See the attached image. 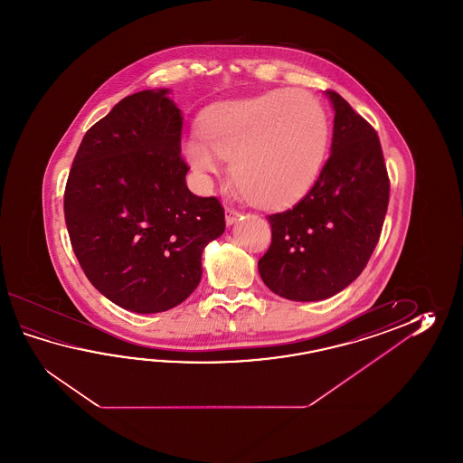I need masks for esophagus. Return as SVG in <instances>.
<instances>
[{
  "mask_svg": "<svg viewBox=\"0 0 463 463\" xmlns=\"http://www.w3.org/2000/svg\"><path fill=\"white\" fill-rule=\"evenodd\" d=\"M240 215H241V213H240L238 210L228 207L227 210H225V220H227V225H233L236 220L240 218Z\"/></svg>",
  "mask_w": 463,
  "mask_h": 463,
  "instance_id": "34e87169",
  "label": "esophagus"
}]
</instances>
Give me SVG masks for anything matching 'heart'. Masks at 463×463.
Listing matches in <instances>:
<instances>
[{
  "instance_id": "1",
  "label": "heart",
  "mask_w": 463,
  "mask_h": 463,
  "mask_svg": "<svg viewBox=\"0 0 463 463\" xmlns=\"http://www.w3.org/2000/svg\"><path fill=\"white\" fill-rule=\"evenodd\" d=\"M202 137L184 154L200 174H218L232 160L236 187L253 205H295L315 185L329 138L323 104L306 89H276L210 112Z\"/></svg>"
}]
</instances>
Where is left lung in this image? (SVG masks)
Masks as SVG:
<instances>
[{
    "mask_svg": "<svg viewBox=\"0 0 463 463\" xmlns=\"http://www.w3.org/2000/svg\"><path fill=\"white\" fill-rule=\"evenodd\" d=\"M331 156L295 207L268 215L271 245L258 260L265 285L291 301L343 291L374 251L389 205V175L374 128L335 90Z\"/></svg>",
    "mask_w": 463,
    "mask_h": 463,
    "instance_id": "left-lung-1",
    "label": "left lung"
}]
</instances>
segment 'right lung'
Returning <instances> with one entry per match:
<instances>
[{
    "instance_id": "add662e5",
    "label": "right lung",
    "mask_w": 463,
    "mask_h": 463,
    "mask_svg": "<svg viewBox=\"0 0 463 463\" xmlns=\"http://www.w3.org/2000/svg\"><path fill=\"white\" fill-rule=\"evenodd\" d=\"M167 89L122 99L89 128L72 162L64 217L89 281L134 313L194 293L203 248L225 232L217 197H197L180 156L182 116Z\"/></svg>"
}]
</instances>
